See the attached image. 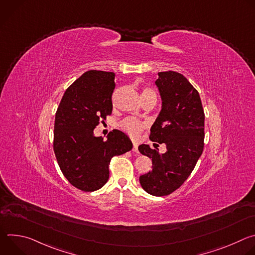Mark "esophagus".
I'll list each match as a JSON object with an SVG mask.
<instances>
[{
	"label": "esophagus",
	"instance_id": "esophagus-1",
	"mask_svg": "<svg viewBox=\"0 0 255 255\" xmlns=\"http://www.w3.org/2000/svg\"><path fill=\"white\" fill-rule=\"evenodd\" d=\"M134 152L138 153V145L136 142H133V149H132Z\"/></svg>",
	"mask_w": 255,
	"mask_h": 255
}]
</instances>
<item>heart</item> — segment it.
I'll use <instances>...</instances> for the list:
<instances>
[{"label": "heart", "mask_w": 255, "mask_h": 255, "mask_svg": "<svg viewBox=\"0 0 255 255\" xmlns=\"http://www.w3.org/2000/svg\"><path fill=\"white\" fill-rule=\"evenodd\" d=\"M141 96H142V100L144 103L147 101H150V100H155V101L157 100V96H156L155 92L151 89H144ZM121 127L129 134L137 135L144 128V123H142L138 120H135L133 118H127L122 121Z\"/></svg>", "instance_id": "obj_1"}]
</instances>
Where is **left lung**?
<instances>
[{"label": "left lung", "instance_id": "8db88e82", "mask_svg": "<svg viewBox=\"0 0 255 255\" xmlns=\"http://www.w3.org/2000/svg\"><path fill=\"white\" fill-rule=\"evenodd\" d=\"M155 85L161 98V110L151 126L150 140L164 143L159 153L149 145L139 151L152 160V170L140 175L142 189L156 197L174 192L193 171L204 148L205 114L198 91L176 71L158 72Z\"/></svg>", "mask_w": 255, "mask_h": 255}]
</instances>
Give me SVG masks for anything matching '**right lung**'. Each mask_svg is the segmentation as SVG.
<instances>
[{"label":"right lung","instance_id":"add662e5","mask_svg":"<svg viewBox=\"0 0 255 255\" xmlns=\"http://www.w3.org/2000/svg\"><path fill=\"white\" fill-rule=\"evenodd\" d=\"M115 74L89 70L65 91L54 122L53 149L69 183L84 192L101 189L109 179V164L115 155L130 151L133 144L120 130L107 140L94 135L99 121L112 113Z\"/></svg>","mask_w":255,"mask_h":255}]
</instances>
